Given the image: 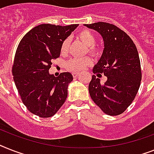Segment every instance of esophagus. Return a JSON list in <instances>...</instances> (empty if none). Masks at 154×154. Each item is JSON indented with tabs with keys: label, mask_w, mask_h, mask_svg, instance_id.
<instances>
[{
	"label": "esophagus",
	"mask_w": 154,
	"mask_h": 154,
	"mask_svg": "<svg viewBox=\"0 0 154 154\" xmlns=\"http://www.w3.org/2000/svg\"><path fill=\"white\" fill-rule=\"evenodd\" d=\"M72 75H73V77L75 78V77H77V76L79 75V72H73V73H72Z\"/></svg>",
	"instance_id": "esophagus-1"
}]
</instances>
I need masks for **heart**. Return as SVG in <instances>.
Masks as SVG:
<instances>
[{
	"label": "heart",
	"instance_id": "obj_1",
	"mask_svg": "<svg viewBox=\"0 0 154 154\" xmlns=\"http://www.w3.org/2000/svg\"><path fill=\"white\" fill-rule=\"evenodd\" d=\"M78 38L87 45V50L91 55L98 56L101 53V49L95 42L94 34L91 30L83 29L80 30L77 34ZM69 49V39L66 38L62 42L60 45V53L65 54L68 53ZM92 63V59L90 57H85L82 58H71L65 62V67L67 69L72 72H79L84 69L86 66L90 65Z\"/></svg>",
	"mask_w": 154,
	"mask_h": 154
}]
</instances>
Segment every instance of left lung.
<instances>
[{"instance_id": "obj_1", "label": "left lung", "mask_w": 154, "mask_h": 154, "mask_svg": "<svg viewBox=\"0 0 154 154\" xmlns=\"http://www.w3.org/2000/svg\"><path fill=\"white\" fill-rule=\"evenodd\" d=\"M101 34L105 49L93 69L89 92L94 102L105 114H122L134 101L142 80L140 60L130 37L118 26L105 22L85 24ZM101 74L107 77L101 84Z\"/></svg>"}]
</instances>
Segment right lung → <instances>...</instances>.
I'll list each match as a JSON object with an SVG mask.
<instances>
[{"instance_id":"add662e5","label":"right lung","mask_w":154,"mask_h":154,"mask_svg":"<svg viewBox=\"0 0 154 154\" xmlns=\"http://www.w3.org/2000/svg\"><path fill=\"white\" fill-rule=\"evenodd\" d=\"M79 24H40L26 33L16 49L12 65L15 84L23 103L39 117L53 116L65 102L69 72L58 77L49 73L52 61L60 57V45Z\"/></svg>"}]
</instances>
